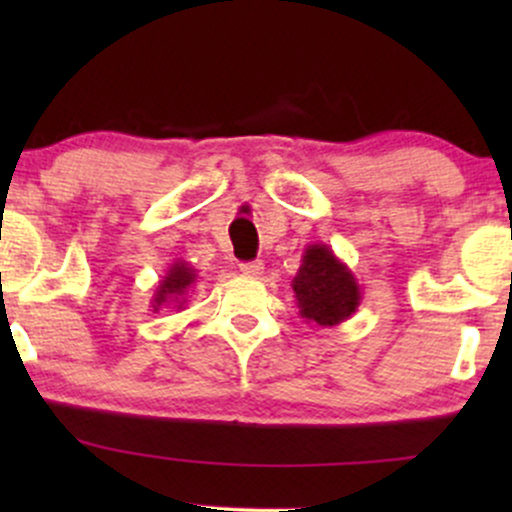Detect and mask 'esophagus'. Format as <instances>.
I'll use <instances>...</instances> for the list:
<instances>
[{"mask_svg": "<svg viewBox=\"0 0 512 512\" xmlns=\"http://www.w3.org/2000/svg\"><path fill=\"white\" fill-rule=\"evenodd\" d=\"M240 272H243L245 276H262V272H264V264L260 262V260H255V262H243L240 264Z\"/></svg>", "mask_w": 512, "mask_h": 512, "instance_id": "34e87169", "label": "esophagus"}]
</instances>
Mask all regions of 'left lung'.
I'll return each mask as SVG.
<instances>
[{
  "mask_svg": "<svg viewBox=\"0 0 512 512\" xmlns=\"http://www.w3.org/2000/svg\"><path fill=\"white\" fill-rule=\"evenodd\" d=\"M291 289L303 320L320 327L349 320L361 305V286L354 272L325 243H313L303 250Z\"/></svg>",
  "mask_w": 512,
  "mask_h": 512,
  "instance_id": "left-lung-1",
  "label": "left lung"
}]
</instances>
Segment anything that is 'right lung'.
<instances>
[{
    "label": "right lung",
    "instance_id": "obj_1",
    "mask_svg": "<svg viewBox=\"0 0 512 512\" xmlns=\"http://www.w3.org/2000/svg\"><path fill=\"white\" fill-rule=\"evenodd\" d=\"M197 279V269L192 267L190 262L175 260L168 267L166 276L158 281L154 296H151V308H154V313H158L163 305L182 310V305L187 303V296H190V289L197 284Z\"/></svg>",
    "mask_w": 512,
    "mask_h": 512
}]
</instances>
